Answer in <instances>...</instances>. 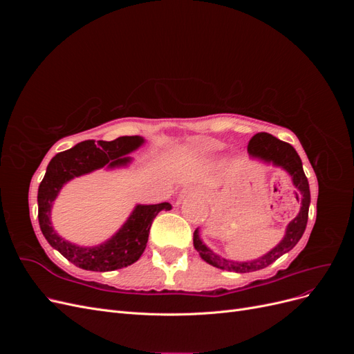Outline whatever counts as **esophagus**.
<instances>
[{
	"instance_id": "obj_1",
	"label": "esophagus",
	"mask_w": 354,
	"mask_h": 354,
	"mask_svg": "<svg viewBox=\"0 0 354 354\" xmlns=\"http://www.w3.org/2000/svg\"><path fill=\"white\" fill-rule=\"evenodd\" d=\"M192 194H195V189L194 187H185L183 190L180 192V195H178V202H181V201H185L189 195H192Z\"/></svg>"
}]
</instances>
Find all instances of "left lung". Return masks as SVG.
I'll use <instances>...</instances> for the list:
<instances>
[{
  "mask_svg": "<svg viewBox=\"0 0 354 354\" xmlns=\"http://www.w3.org/2000/svg\"><path fill=\"white\" fill-rule=\"evenodd\" d=\"M248 153L251 159L260 160V162L267 165L282 168L291 176L292 185L295 186V189H298L299 195H301V208H299L298 216L292 221H289L282 241L269 252H266L264 255L259 257V259L250 261L227 260L224 259V257L211 251L208 246L202 242L199 236V229H196L194 233V246L199 252L201 259L203 261H207L208 264L217 267V269L236 273H248L264 269V267L270 266L273 261L279 259V257L291 251L298 243V241L301 239L306 230L310 207V187L303 169V162L291 145L279 140V138L273 137L272 134L259 133L250 140Z\"/></svg>",
  "mask_w": 354,
  "mask_h": 354,
  "instance_id": "obj_1",
  "label": "left lung"
}]
</instances>
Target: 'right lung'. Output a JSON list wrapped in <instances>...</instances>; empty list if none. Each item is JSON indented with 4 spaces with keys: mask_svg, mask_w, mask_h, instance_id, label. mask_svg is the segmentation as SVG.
<instances>
[{
    "mask_svg": "<svg viewBox=\"0 0 354 354\" xmlns=\"http://www.w3.org/2000/svg\"><path fill=\"white\" fill-rule=\"evenodd\" d=\"M140 136H124L112 142L85 140L69 151L60 152L50 160L46 176L38 189V220L47 242L65 259L80 269L91 272H111L136 263L149 239L152 221L159 211L171 209V203L155 205L137 203L130 217L112 238L94 246H81L62 238L51 224V208L62 187L75 177L90 174L95 169L121 168L131 164L128 156L145 145Z\"/></svg>",
    "mask_w": 354,
    "mask_h": 354,
    "instance_id": "1",
    "label": "right lung"
}]
</instances>
